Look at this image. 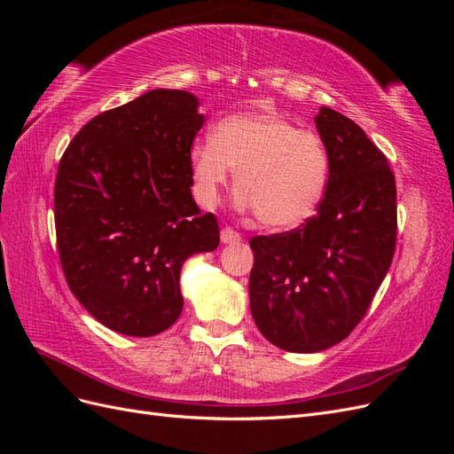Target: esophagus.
Here are the masks:
<instances>
[{
	"label": "esophagus",
	"instance_id": "esophagus-1",
	"mask_svg": "<svg viewBox=\"0 0 454 454\" xmlns=\"http://www.w3.org/2000/svg\"><path fill=\"white\" fill-rule=\"evenodd\" d=\"M219 237H222L223 244H239L242 240L240 232L235 231V229H231V227H223L222 229V235H219Z\"/></svg>",
	"mask_w": 454,
	"mask_h": 454
}]
</instances>
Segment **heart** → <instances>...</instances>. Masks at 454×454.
<instances>
[{
  "instance_id": "obj_1",
  "label": "heart",
  "mask_w": 454,
  "mask_h": 454,
  "mask_svg": "<svg viewBox=\"0 0 454 454\" xmlns=\"http://www.w3.org/2000/svg\"><path fill=\"white\" fill-rule=\"evenodd\" d=\"M237 170L239 206L274 229H292L310 219L324 199L329 155L312 130L274 114L231 115L212 138L191 149L195 195L204 208L217 204Z\"/></svg>"
}]
</instances>
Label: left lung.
<instances>
[{
  "label": "left lung",
  "instance_id": "8db88e82",
  "mask_svg": "<svg viewBox=\"0 0 454 454\" xmlns=\"http://www.w3.org/2000/svg\"><path fill=\"white\" fill-rule=\"evenodd\" d=\"M316 129L329 155L318 212L294 229L254 237L250 309L267 340L287 352H320L362 322L390 269L395 177L365 132L332 107Z\"/></svg>",
  "mask_w": 454,
  "mask_h": 454
}]
</instances>
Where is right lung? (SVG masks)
<instances>
[{
  "mask_svg": "<svg viewBox=\"0 0 454 454\" xmlns=\"http://www.w3.org/2000/svg\"><path fill=\"white\" fill-rule=\"evenodd\" d=\"M197 96L155 89L90 119L54 184L60 265L72 294L117 333L151 337L184 309V261L219 244L191 195Z\"/></svg>",
  "mask_w": 454,
  "mask_h": 454,
  "instance_id": "add662e5",
  "label": "right lung"
}]
</instances>
